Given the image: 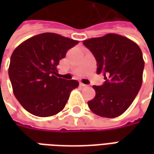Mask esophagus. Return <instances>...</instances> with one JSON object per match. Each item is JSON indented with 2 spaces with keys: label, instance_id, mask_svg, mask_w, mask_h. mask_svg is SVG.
Returning <instances> with one entry per match:
<instances>
[{
  "label": "esophagus",
  "instance_id": "obj_1",
  "mask_svg": "<svg viewBox=\"0 0 154 154\" xmlns=\"http://www.w3.org/2000/svg\"><path fill=\"white\" fill-rule=\"evenodd\" d=\"M80 85H81V86H82V87H87V85H86V84L82 83V82H81V83H80Z\"/></svg>",
  "mask_w": 154,
  "mask_h": 154
}]
</instances>
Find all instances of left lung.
Masks as SVG:
<instances>
[{"label":"left lung","instance_id":"1","mask_svg":"<svg viewBox=\"0 0 154 154\" xmlns=\"http://www.w3.org/2000/svg\"><path fill=\"white\" fill-rule=\"evenodd\" d=\"M92 53L97 73L103 74L105 82L93 86L96 97L88 101L96 115L115 118L125 111L142 86L144 62L140 48L129 38L116 34L83 41Z\"/></svg>","mask_w":154,"mask_h":154}]
</instances>
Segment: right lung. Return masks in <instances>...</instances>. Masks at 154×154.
Segmentation results:
<instances>
[{"label": "right lung", "instance_id": "1", "mask_svg": "<svg viewBox=\"0 0 154 154\" xmlns=\"http://www.w3.org/2000/svg\"><path fill=\"white\" fill-rule=\"evenodd\" d=\"M78 41L54 33L29 38L15 48L9 67L14 95L28 112L39 117L63 110L76 80L57 77V66Z\"/></svg>", "mask_w": 154, "mask_h": 154}]
</instances>
